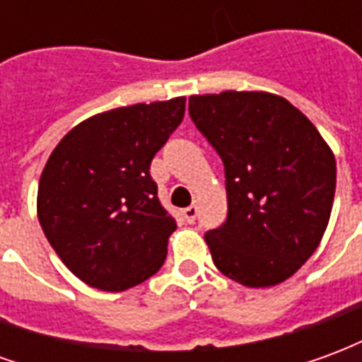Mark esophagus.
I'll list each match as a JSON object with an SVG mask.
<instances>
[{"instance_id": "obj_1", "label": "esophagus", "mask_w": 362, "mask_h": 362, "mask_svg": "<svg viewBox=\"0 0 362 362\" xmlns=\"http://www.w3.org/2000/svg\"><path fill=\"white\" fill-rule=\"evenodd\" d=\"M182 215H184V219L188 221V223H194L197 217V207L196 205H189V207H186V209L182 211Z\"/></svg>"}]
</instances>
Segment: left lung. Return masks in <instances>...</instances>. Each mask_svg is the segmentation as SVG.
<instances>
[{
	"label": "left lung",
	"instance_id": "obj_1",
	"mask_svg": "<svg viewBox=\"0 0 362 362\" xmlns=\"http://www.w3.org/2000/svg\"><path fill=\"white\" fill-rule=\"evenodd\" d=\"M189 118L225 165L227 221L205 233L213 264L246 287H272L310 258L326 233L335 157L283 96L194 95Z\"/></svg>",
	"mask_w": 362,
	"mask_h": 362
}]
</instances>
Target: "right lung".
Returning <instances> with one entry per match:
<instances>
[{
  "mask_svg": "<svg viewBox=\"0 0 362 362\" xmlns=\"http://www.w3.org/2000/svg\"><path fill=\"white\" fill-rule=\"evenodd\" d=\"M184 110V96L114 108L75 126L52 151L38 182V221L83 283L119 293L165 264L176 221L149 168Z\"/></svg>",
  "mask_w": 362,
  "mask_h": 362,
  "instance_id": "1",
  "label": "right lung"
}]
</instances>
